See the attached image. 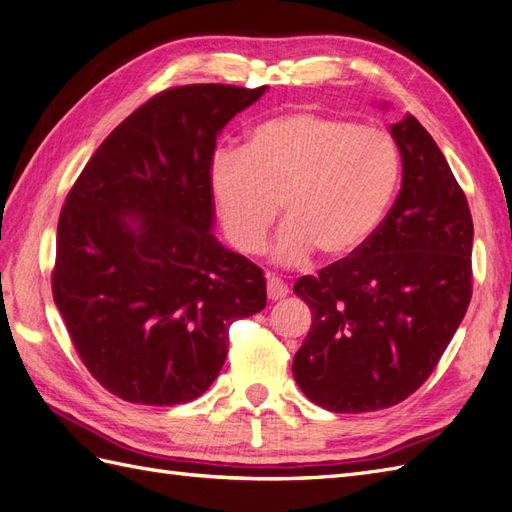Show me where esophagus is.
<instances>
[{"label": "esophagus", "instance_id": "34e87169", "mask_svg": "<svg viewBox=\"0 0 512 512\" xmlns=\"http://www.w3.org/2000/svg\"><path fill=\"white\" fill-rule=\"evenodd\" d=\"M287 294H290V287H287V283H283L279 277H274V274H268V298L281 300Z\"/></svg>", "mask_w": 512, "mask_h": 512}]
</instances>
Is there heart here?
I'll return each mask as SVG.
<instances>
[{"instance_id": "obj_1", "label": "heart", "mask_w": 512, "mask_h": 512, "mask_svg": "<svg viewBox=\"0 0 512 512\" xmlns=\"http://www.w3.org/2000/svg\"><path fill=\"white\" fill-rule=\"evenodd\" d=\"M400 179V153L383 129L309 110L257 123L240 151L216 153L209 186L229 242L255 255L279 216L272 255L292 266L318 251L355 255L381 225Z\"/></svg>"}]
</instances>
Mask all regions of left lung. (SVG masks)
Returning a JSON list of instances; mask_svg holds the SVG:
<instances>
[{
	"label": "left lung",
	"mask_w": 512,
	"mask_h": 512,
	"mask_svg": "<svg viewBox=\"0 0 512 512\" xmlns=\"http://www.w3.org/2000/svg\"><path fill=\"white\" fill-rule=\"evenodd\" d=\"M402 157L396 203L355 255L300 277L311 329L292 372L335 413L387 409L435 370L471 300L469 205L413 114L389 127Z\"/></svg>",
	"instance_id": "1"
}]
</instances>
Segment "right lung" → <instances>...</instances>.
Segmentation results:
<instances>
[{"label":"right lung","mask_w":512,"mask_h":512,"mask_svg":"<svg viewBox=\"0 0 512 512\" xmlns=\"http://www.w3.org/2000/svg\"><path fill=\"white\" fill-rule=\"evenodd\" d=\"M266 86L168 88L116 127L58 220L56 307L88 372L114 396L199 398L227 359L229 326L266 307V279L214 229L216 138Z\"/></svg>","instance_id":"obj_1"}]
</instances>
